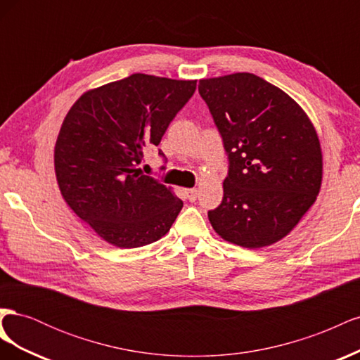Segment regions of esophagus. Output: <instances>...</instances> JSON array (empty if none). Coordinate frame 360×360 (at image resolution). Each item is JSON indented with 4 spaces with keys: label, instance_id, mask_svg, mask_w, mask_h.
I'll list each match as a JSON object with an SVG mask.
<instances>
[{
    "label": "esophagus",
    "instance_id": "1",
    "mask_svg": "<svg viewBox=\"0 0 360 360\" xmlns=\"http://www.w3.org/2000/svg\"><path fill=\"white\" fill-rule=\"evenodd\" d=\"M184 193H186V197H188L189 201H195V200H197L198 191H197V188H189V189H184Z\"/></svg>",
    "mask_w": 360,
    "mask_h": 360
}]
</instances>
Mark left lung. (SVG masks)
<instances>
[{"mask_svg":"<svg viewBox=\"0 0 360 360\" xmlns=\"http://www.w3.org/2000/svg\"><path fill=\"white\" fill-rule=\"evenodd\" d=\"M230 159L213 230L242 248L270 246L292 231L317 200L321 146L302 106L254 73L200 79Z\"/></svg>","mask_w":360,"mask_h":360,"instance_id":"8db88e82","label":"left lung"}]
</instances>
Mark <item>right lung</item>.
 Instances as JSON below:
<instances>
[{"mask_svg":"<svg viewBox=\"0 0 360 360\" xmlns=\"http://www.w3.org/2000/svg\"><path fill=\"white\" fill-rule=\"evenodd\" d=\"M195 89L197 81L134 73L85 91L64 117L53 150L60 192L110 245L158 242L179 216L183 201L138 165Z\"/></svg>","mask_w":360,"mask_h":360,"instance_id":"right-lung-1","label":"right lung"}]
</instances>
